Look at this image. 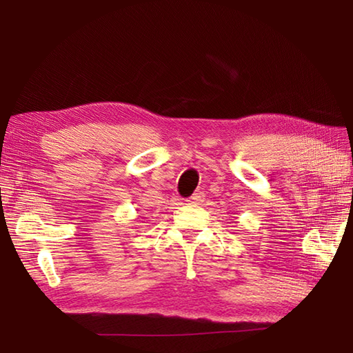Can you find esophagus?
I'll list each match as a JSON object with an SVG mask.
<instances>
[{
	"instance_id": "obj_1",
	"label": "esophagus",
	"mask_w": 353,
	"mask_h": 353,
	"mask_svg": "<svg viewBox=\"0 0 353 353\" xmlns=\"http://www.w3.org/2000/svg\"><path fill=\"white\" fill-rule=\"evenodd\" d=\"M205 200V194L202 191H197V192H194V194H192L191 197H190V200L188 202L190 203H192V205H200Z\"/></svg>"
}]
</instances>
